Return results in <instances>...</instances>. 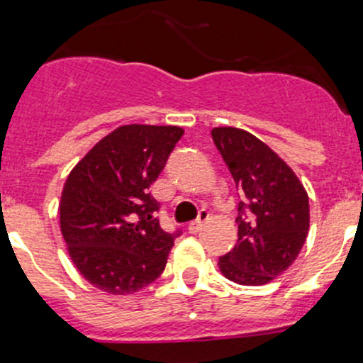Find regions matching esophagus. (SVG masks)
<instances>
[{
    "instance_id": "esophagus-1",
    "label": "esophagus",
    "mask_w": 363,
    "mask_h": 363,
    "mask_svg": "<svg viewBox=\"0 0 363 363\" xmlns=\"http://www.w3.org/2000/svg\"><path fill=\"white\" fill-rule=\"evenodd\" d=\"M208 219V214L207 212H200V216H199V219H196V221H193V223H189L188 225V232L189 233H196V232H200V230H202V226L205 225V221H207Z\"/></svg>"
}]
</instances>
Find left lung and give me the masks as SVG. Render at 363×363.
Here are the masks:
<instances>
[{
  "label": "left lung",
  "mask_w": 363,
  "mask_h": 363,
  "mask_svg": "<svg viewBox=\"0 0 363 363\" xmlns=\"http://www.w3.org/2000/svg\"><path fill=\"white\" fill-rule=\"evenodd\" d=\"M239 189V239L219 270L244 286H263L295 262L309 233V196L295 172L265 142L232 126L212 130Z\"/></svg>",
  "instance_id": "left-lung-1"
}]
</instances>
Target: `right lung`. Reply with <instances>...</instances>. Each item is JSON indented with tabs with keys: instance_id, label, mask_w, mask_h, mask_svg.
Returning <instances> with one entry per match:
<instances>
[{
	"instance_id": "obj_1",
	"label": "right lung",
	"mask_w": 363,
	"mask_h": 363,
	"mask_svg": "<svg viewBox=\"0 0 363 363\" xmlns=\"http://www.w3.org/2000/svg\"><path fill=\"white\" fill-rule=\"evenodd\" d=\"M184 130L124 124L73 167L63 186L60 225L80 276L108 295L142 290L167 265L179 233L161 230L149 193Z\"/></svg>"
}]
</instances>
